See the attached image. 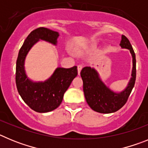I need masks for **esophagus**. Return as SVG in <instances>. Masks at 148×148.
<instances>
[{
    "label": "esophagus",
    "mask_w": 148,
    "mask_h": 148,
    "mask_svg": "<svg viewBox=\"0 0 148 148\" xmlns=\"http://www.w3.org/2000/svg\"><path fill=\"white\" fill-rule=\"evenodd\" d=\"M82 68H83V66H82V65H78V75L80 74L81 70H82Z\"/></svg>",
    "instance_id": "obj_1"
}]
</instances>
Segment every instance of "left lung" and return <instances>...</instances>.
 <instances>
[{"instance_id": "8db88e82", "label": "left lung", "mask_w": 148, "mask_h": 148, "mask_svg": "<svg viewBox=\"0 0 148 148\" xmlns=\"http://www.w3.org/2000/svg\"><path fill=\"white\" fill-rule=\"evenodd\" d=\"M120 46L122 48L129 49L133 56L132 78L124 91L119 93L113 92L101 81L97 72L90 66L84 67L81 71L84 97L90 108L98 113H111L121 109L126 104L135 84L136 69L134 50L130 40L125 35L121 36Z\"/></svg>"}]
</instances>
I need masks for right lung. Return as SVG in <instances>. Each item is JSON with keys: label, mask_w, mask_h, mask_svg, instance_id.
I'll return each instance as SVG.
<instances>
[{"label": "right lung", "mask_w": 148, "mask_h": 148, "mask_svg": "<svg viewBox=\"0 0 148 148\" xmlns=\"http://www.w3.org/2000/svg\"><path fill=\"white\" fill-rule=\"evenodd\" d=\"M58 32L39 27L30 32L21 47L16 61L15 82L18 93L23 101L38 113H47L61 104L64 94L78 75L77 66L57 68L49 79L44 82L29 80L24 70V60L27 53L39 39L56 44Z\"/></svg>", "instance_id": "obj_1"}]
</instances>
